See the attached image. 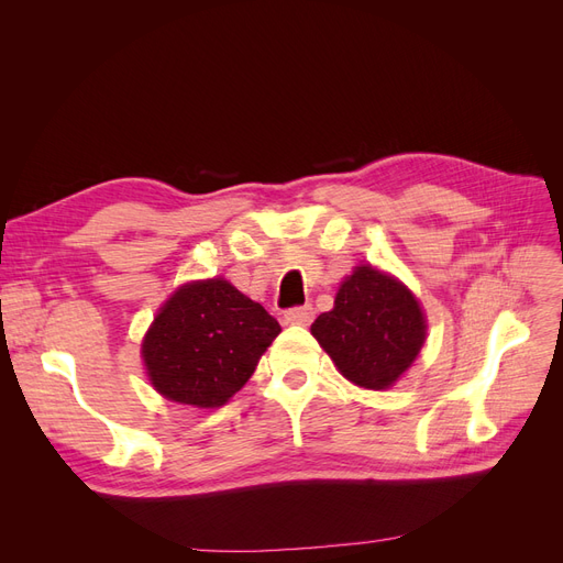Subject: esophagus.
<instances>
[{"instance_id":"esophagus-1","label":"esophagus","mask_w":563,"mask_h":563,"mask_svg":"<svg viewBox=\"0 0 563 563\" xmlns=\"http://www.w3.org/2000/svg\"><path fill=\"white\" fill-rule=\"evenodd\" d=\"M314 319V308L312 305H300V308H291L284 312L286 323H298V327H308V323Z\"/></svg>"}]
</instances>
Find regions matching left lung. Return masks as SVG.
<instances>
[{"instance_id": "obj_1", "label": "left lung", "mask_w": 563, "mask_h": 563, "mask_svg": "<svg viewBox=\"0 0 563 563\" xmlns=\"http://www.w3.org/2000/svg\"><path fill=\"white\" fill-rule=\"evenodd\" d=\"M312 335L347 380L385 389L418 356L424 317L404 284L362 265L340 284L333 310L314 319Z\"/></svg>"}]
</instances>
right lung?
<instances>
[{"label":"right lung","mask_w":563,"mask_h":563,"mask_svg":"<svg viewBox=\"0 0 563 563\" xmlns=\"http://www.w3.org/2000/svg\"><path fill=\"white\" fill-rule=\"evenodd\" d=\"M279 331L263 305L225 279L185 284L145 335L147 376L172 401L223 406L246 385Z\"/></svg>","instance_id":"right-lung-1"}]
</instances>
